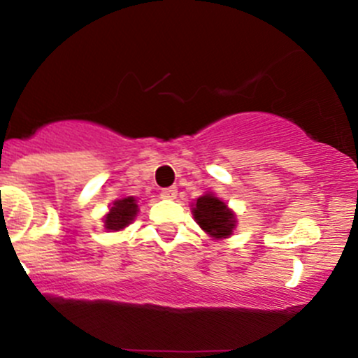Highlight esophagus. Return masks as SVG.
<instances>
[{
	"label": "esophagus",
	"instance_id": "esophagus-1",
	"mask_svg": "<svg viewBox=\"0 0 358 358\" xmlns=\"http://www.w3.org/2000/svg\"><path fill=\"white\" fill-rule=\"evenodd\" d=\"M176 193H178V190H176L175 187L163 188V190L159 192V196H162V199H166V200H173V199H176Z\"/></svg>",
	"mask_w": 358,
	"mask_h": 358
}]
</instances>
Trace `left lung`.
Returning <instances> with one entry per match:
<instances>
[{"label": "left lung", "instance_id": "obj_1", "mask_svg": "<svg viewBox=\"0 0 358 358\" xmlns=\"http://www.w3.org/2000/svg\"><path fill=\"white\" fill-rule=\"evenodd\" d=\"M193 215L205 232L215 239L227 237L236 227V217L229 210L227 205L213 196L212 193L200 196L193 207Z\"/></svg>", "mask_w": 358, "mask_h": 358}]
</instances>
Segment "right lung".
<instances>
[{
	"instance_id": "1",
	"label": "right lung",
	"mask_w": 358,
	"mask_h": 358,
	"mask_svg": "<svg viewBox=\"0 0 358 358\" xmlns=\"http://www.w3.org/2000/svg\"><path fill=\"white\" fill-rule=\"evenodd\" d=\"M136 212L138 205L133 196L117 200V202H114V207L110 208L108 217H106V229H109V231H121L127 224H131V220L136 217Z\"/></svg>"
}]
</instances>
